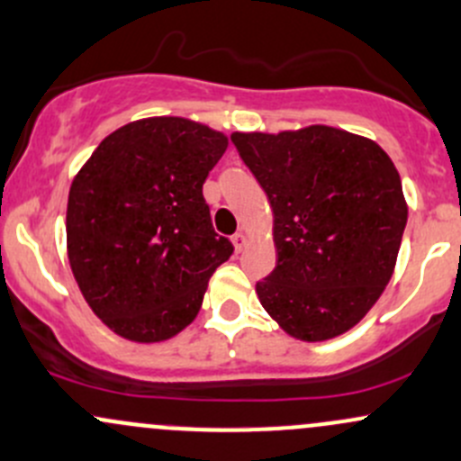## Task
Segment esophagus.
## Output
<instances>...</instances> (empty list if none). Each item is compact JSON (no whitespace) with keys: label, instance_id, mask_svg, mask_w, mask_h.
Wrapping results in <instances>:
<instances>
[{"label":"esophagus","instance_id":"esophagus-1","mask_svg":"<svg viewBox=\"0 0 461 461\" xmlns=\"http://www.w3.org/2000/svg\"><path fill=\"white\" fill-rule=\"evenodd\" d=\"M231 245H234L236 251H242V249H245V245H247V236L242 234V231H239V234L231 236Z\"/></svg>","mask_w":461,"mask_h":461}]
</instances>
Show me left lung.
Listing matches in <instances>:
<instances>
[{"mask_svg": "<svg viewBox=\"0 0 461 461\" xmlns=\"http://www.w3.org/2000/svg\"><path fill=\"white\" fill-rule=\"evenodd\" d=\"M269 196L277 265L256 285L286 335L328 341L392 280L407 225L401 175L376 141L326 124L231 133Z\"/></svg>", "mask_w": 461, "mask_h": 461, "instance_id": "1", "label": "left lung"}]
</instances>
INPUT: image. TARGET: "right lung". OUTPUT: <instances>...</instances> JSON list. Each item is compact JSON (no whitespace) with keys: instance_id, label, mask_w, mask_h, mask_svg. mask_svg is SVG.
<instances>
[{"instance_id":"1","label":"right lung","mask_w":461,"mask_h":461,"mask_svg":"<svg viewBox=\"0 0 461 461\" xmlns=\"http://www.w3.org/2000/svg\"><path fill=\"white\" fill-rule=\"evenodd\" d=\"M227 135L188 118L135 120L100 141L68 199V258L80 293L115 335H179L234 247L212 227L203 184Z\"/></svg>"}]
</instances>
